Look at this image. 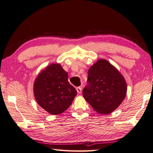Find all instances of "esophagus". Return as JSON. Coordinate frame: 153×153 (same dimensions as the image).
I'll list each match as a JSON object with an SVG mask.
<instances>
[{
  "label": "esophagus",
  "mask_w": 153,
  "mask_h": 153,
  "mask_svg": "<svg viewBox=\"0 0 153 153\" xmlns=\"http://www.w3.org/2000/svg\"><path fill=\"white\" fill-rule=\"evenodd\" d=\"M76 91H77V93L78 94H80L81 92H82V87H78L76 88Z\"/></svg>",
  "instance_id": "1"
}]
</instances>
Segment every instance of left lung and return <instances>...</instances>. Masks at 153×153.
Here are the masks:
<instances>
[{
  "label": "left lung",
  "mask_w": 153,
  "mask_h": 153,
  "mask_svg": "<svg viewBox=\"0 0 153 153\" xmlns=\"http://www.w3.org/2000/svg\"><path fill=\"white\" fill-rule=\"evenodd\" d=\"M87 82L83 96L99 114L112 112L126 96L127 85L123 76L105 59L98 60L89 68Z\"/></svg>",
  "instance_id": "obj_1"
}]
</instances>
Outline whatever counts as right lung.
<instances>
[{
  "label": "right lung",
  "instance_id": "1",
  "mask_svg": "<svg viewBox=\"0 0 153 153\" xmlns=\"http://www.w3.org/2000/svg\"><path fill=\"white\" fill-rule=\"evenodd\" d=\"M68 73L59 64H51L41 71L34 84L37 103L52 115L63 113L76 96V89L68 82Z\"/></svg>",
  "mask_w": 153,
  "mask_h": 153
}]
</instances>
